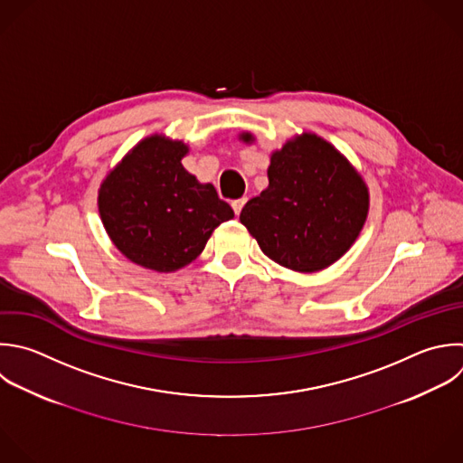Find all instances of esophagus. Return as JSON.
<instances>
[{
	"instance_id": "34e87169",
	"label": "esophagus",
	"mask_w": 463,
	"mask_h": 463,
	"mask_svg": "<svg viewBox=\"0 0 463 463\" xmlns=\"http://www.w3.org/2000/svg\"><path fill=\"white\" fill-rule=\"evenodd\" d=\"M244 204H246V197H242V199H237V201H233V203H232L235 215H239V213H241V210H242V206H244Z\"/></svg>"
}]
</instances>
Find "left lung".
Returning a JSON list of instances; mask_svg holds the SVG:
<instances>
[{"instance_id": "8db88e82", "label": "left lung", "mask_w": 463, "mask_h": 463, "mask_svg": "<svg viewBox=\"0 0 463 463\" xmlns=\"http://www.w3.org/2000/svg\"><path fill=\"white\" fill-rule=\"evenodd\" d=\"M239 139L255 143L251 132ZM268 179L239 217L266 257L315 273L347 253L365 224L369 188L342 152L313 132L297 134L271 152Z\"/></svg>"}]
</instances>
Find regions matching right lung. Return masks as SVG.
<instances>
[{
    "label": "right lung",
    "instance_id": "right-lung-1",
    "mask_svg": "<svg viewBox=\"0 0 463 463\" xmlns=\"http://www.w3.org/2000/svg\"><path fill=\"white\" fill-rule=\"evenodd\" d=\"M190 146L163 134L141 139L98 190L101 222L134 264L172 273L195 260L213 230L233 219L210 183L183 166Z\"/></svg>",
    "mask_w": 463,
    "mask_h": 463
}]
</instances>
